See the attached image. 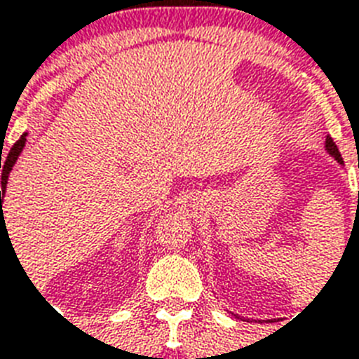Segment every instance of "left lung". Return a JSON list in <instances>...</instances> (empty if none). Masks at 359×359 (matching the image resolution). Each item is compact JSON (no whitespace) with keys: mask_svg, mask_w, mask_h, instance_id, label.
<instances>
[{"mask_svg":"<svg viewBox=\"0 0 359 359\" xmlns=\"http://www.w3.org/2000/svg\"><path fill=\"white\" fill-rule=\"evenodd\" d=\"M326 151L330 152V154H332V156L335 158V160H337V162L341 163V165H343V158H341V152H339V149H337V145H335L334 143V140H332V137H330V135H326Z\"/></svg>","mask_w":359,"mask_h":359,"instance_id":"left-lung-1","label":"left lung"}]
</instances>
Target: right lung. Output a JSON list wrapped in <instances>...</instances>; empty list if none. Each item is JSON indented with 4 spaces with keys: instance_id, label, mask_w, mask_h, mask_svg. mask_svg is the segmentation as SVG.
<instances>
[{
    "instance_id": "add662e5",
    "label": "right lung",
    "mask_w": 359,
    "mask_h": 359,
    "mask_svg": "<svg viewBox=\"0 0 359 359\" xmlns=\"http://www.w3.org/2000/svg\"><path fill=\"white\" fill-rule=\"evenodd\" d=\"M25 135L27 134H22V137H20L16 143L13 145V149L8 151V154L5 158H0V169H1V190H0V207H1V218H0V227H3V224H5V216H3V197H5V188H7V180H8V173H11V169H13V165L16 163V160H18L20 152H22V149H24L25 145Z\"/></svg>"
}]
</instances>
